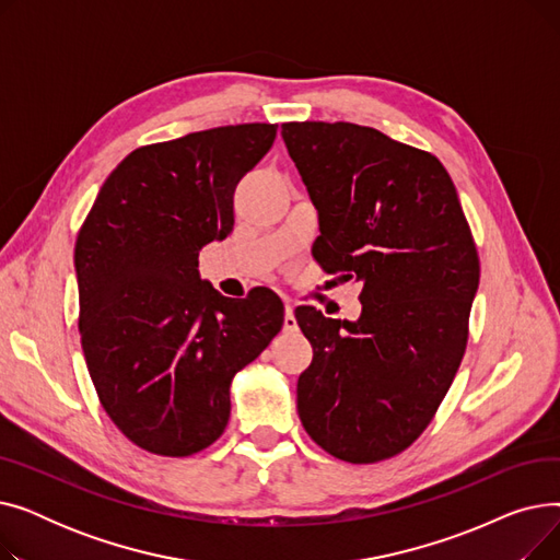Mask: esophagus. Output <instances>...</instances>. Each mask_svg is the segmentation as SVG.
Wrapping results in <instances>:
<instances>
[{"label": "esophagus", "mask_w": 560, "mask_h": 560, "mask_svg": "<svg viewBox=\"0 0 560 560\" xmlns=\"http://www.w3.org/2000/svg\"><path fill=\"white\" fill-rule=\"evenodd\" d=\"M283 331H298L295 308H292L290 302H285V308H283Z\"/></svg>", "instance_id": "1"}]
</instances>
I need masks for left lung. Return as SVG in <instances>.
<instances>
[{
  "instance_id": "1",
  "label": "left lung",
  "mask_w": 560,
  "mask_h": 560,
  "mask_svg": "<svg viewBox=\"0 0 560 560\" xmlns=\"http://www.w3.org/2000/svg\"><path fill=\"white\" fill-rule=\"evenodd\" d=\"M281 136L317 209L315 258L363 283L354 322L295 311L313 345L298 413L331 456L384 460L427 429L460 365L479 288L472 233L435 156L349 122H288Z\"/></svg>"
}]
</instances>
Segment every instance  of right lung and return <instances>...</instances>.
Masks as SVG:
<instances>
[{
    "label": "right lung",
    "instance_id": "obj_1",
    "mask_svg": "<svg viewBox=\"0 0 560 560\" xmlns=\"http://www.w3.org/2000/svg\"><path fill=\"white\" fill-rule=\"evenodd\" d=\"M277 125L188 133L131 152L104 182L74 245L79 334L108 418L131 443L190 456L222 435L233 374L283 327L272 290L229 300L199 249L233 229V192Z\"/></svg>",
    "mask_w": 560,
    "mask_h": 560
}]
</instances>
